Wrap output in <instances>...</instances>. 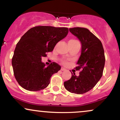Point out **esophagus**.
Instances as JSON below:
<instances>
[{
    "label": "esophagus",
    "instance_id": "34e87169",
    "mask_svg": "<svg viewBox=\"0 0 120 120\" xmlns=\"http://www.w3.org/2000/svg\"><path fill=\"white\" fill-rule=\"evenodd\" d=\"M61 71H66V69H65L64 68H63V67H61Z\"/></svg>",
    "mask_w": 120,
    "mask_h": 120
}]
</instances>
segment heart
Returning <instances> with one entry per match:
<instances>
[{
	"label": "heart",
	"instance_id": "1",
	"mask_svg": "<svg viewBox=\"0 0 120 120\" xmlns=\"http://www.w3.org/2000/svg\"><path fill=\"white\" fill-rule=\"evenodd\" d=\"M77 41H76V40H74V39H71L68 42V43H73V42H77ZM61 63L63 64H64V65H66L68 63V62L66 60H61Z\"/></svg>",
	"mask_w": 120,
	"mask_h": 120
}]
</instances>
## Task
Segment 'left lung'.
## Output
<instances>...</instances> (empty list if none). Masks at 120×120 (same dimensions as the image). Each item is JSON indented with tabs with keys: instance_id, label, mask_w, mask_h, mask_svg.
<instances>
[{
	"instance_id": "8db88e82",
	"label": "left lung",
	"mask_w": 120,
	"mask_h": 120,
	"mask_svg": "<svg viewBox=\"0 0 120 120\" xmlns=\"http://www.w3.org/2000/svg\"><path fill=\"white\" fill-rule=\"evenodd\" d=\"M69 31L82 44L78 65L74 68L81 71L78 76L71 73V79L64 82V85L71 93L82 94L91 90L102 77L105 61L104 51L101 41L87 29L77 27L70 28Z\"/></svg>"
}]
</instances>
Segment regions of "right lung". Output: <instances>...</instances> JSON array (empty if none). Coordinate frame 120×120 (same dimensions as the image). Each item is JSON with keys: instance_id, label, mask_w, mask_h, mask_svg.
Masks as SVG:
<instances>
[{"instance_id": "right-lung-1", "label": "right lung", "mask_w": 120, "mask_h": 120, "mask_svg": "<svg viewBox=\"0 0 120 120\" xmlns=\"http://www.w3.org/2000/svg\"><path fill=\"white\" fill-rule=\"evenodd\" d=\"M68 31L67 27L37 26L21 38L15 49L12 65L15 77L22 87L37 91L48 86L52 74L60 71L61 67L55 62L46 67L42 57L52 52Z\"/></svg>"}]
</instances>
